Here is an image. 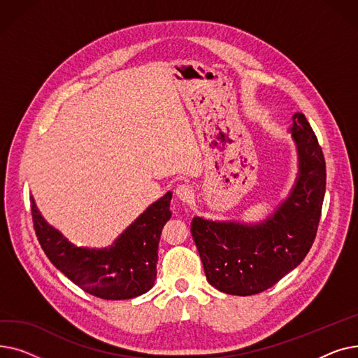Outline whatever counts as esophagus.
I'll return each mask as SVG.
<instances>
[{"instance_id":"obj_1","label":"esophagus","mask_w":358,"mask_h":358,"mask_svg":"<svg viewBox=\"0 0 358 358\" xmlns=\"http://www.w3.org/2000/svg\"><path fill=\"white\" fill-rule=\"evenodd\" d=\"M176 194H177V197H178L181 201L187 203V201H190V200L194 197V190H193V187L189 185V184H180V185L177 187Z\"/></svg>"}]
</instances>
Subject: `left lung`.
I'll return each mask as SVG.
<instances>
[{
	"instance_id": "8db88e82",
	"label": "left lung",
	"mask_w": 358,
	"mask_h": 358,
	"mask_svg": "<svg viewBox=\"0 0 358 358\" xmlns=\"http://www.w3.org/2000/svg\"><path fill=\"white\" fill-rule=\"evenodd\" d=\"M290 131L299 174L271 216L250 224L199 216L192 222L206 278L223 293L251 296L273 287L305 259L315 241L327 185L325 158L302 113L293 116Z\"/></svg>"
}]
</instances>
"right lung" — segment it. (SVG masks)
Returning a JSON list of instances; mask_svg holds the SVG:
<instances>
[{"label":"right lung","instance_id":"add662e5","mask_svg":"<svg viewBox=\"0 0 358 358\" xmlns=\"http://www.w3.org/2000/svg\"><path fill=\"white\" fill-rule=\"evenodd\" d=\"M168 192L130 224L108 248L75 247L43 219L30 197L36 236L52 264L84 292L106 300L146 293L157 280L158 243L171 217Z\"/></svg>","mask_w":358,"mask_h":358}]
</instances>
